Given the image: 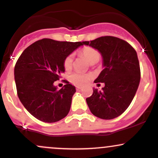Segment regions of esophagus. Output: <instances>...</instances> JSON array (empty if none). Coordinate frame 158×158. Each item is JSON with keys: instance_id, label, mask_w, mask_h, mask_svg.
I'll return each instance as SVG.
<instances>
[{"instance_id": "esophagus-1", "label": "esophagus", "mask_w": 158, "mask_h": 158, "mask_svg": "<svg viewBox=\"0 0 158 158\" xmlns=\"http://www.w3.org/2000/svg\"><path fill=\"white\" fill-rule=\"evenodd\" d=\"M81 87H80V86H77V90H81Z\"/></svg>"}]
</instances>
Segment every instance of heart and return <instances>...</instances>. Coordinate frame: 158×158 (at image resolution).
Segmentation results:
<instances>
[{
  "label": "heart",
  "mask_w": 158,
  "mask_h": 158,
  "mask_svg": "<svg viewBox=\"0 0 158 158\" xmlns=\"http://www.w3.org/2000/svg\"><path fill=\"white\" fill-rule=\"evenodd\" d=\"M81 54L82 55L87 61L90 63V64H94L99 61L100 59V54L96 49H94L90 47H86L81 50ZM73 55H69L64 59V69L68 71L72 68V64H73ZM90 75L86 73H73L70 76V81L74 85H78V86H82L88 84V81H90Z\"/></svg>",
  "instance_id": "obj_1"
}]
</instances>
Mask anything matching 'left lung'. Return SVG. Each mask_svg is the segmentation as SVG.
Returning <instances> with one entry per match:
<instances>
[{"instance_id":"8db88e82","label":"left lung","mask_w":158,"mask_h":158,"mask_svg":"<svg viewBox=\"0 0 158 158\" xmlns=\"http://www.w3.org/2000/svg\"><path fill=\"white\" fill-rule=\"evenodd\" d=\"M81 43L97 50L102 58L103 70L94 82L104 83L105 87L101 90L93 88L87 104L99 118H116L130 106L138 88L140 69L137 52L126 41L113 36Z\"/></svg>"}]
</instances>
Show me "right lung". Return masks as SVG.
Wrapping results in <instances>:
<instances>
[{"mask_svg": "<svg viewBox=\"0 0 158 158\" xmlns=\"http://www.w3.org/2000/svg\"><path fill=\"white\" fill-rule=\"evenodd\" d=\"M81 42L43 39L25 49L14 70L19 98L36 119L55 123L69 113L76 88L65 81L60 90L54 85L65 71L64 61Z\"/></svg>", "mask_w": 158, "mask_h": 158, "instance_id": "add662e5", "label": "right lung"}]
</instances>
